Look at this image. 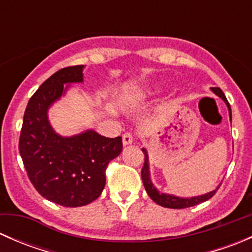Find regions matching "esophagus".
Here are the masks:
<instances>
[{
	"instance_id": "esophagus-1",
	"label": "esophagus",
	"mask_w": 252,
	"mask_h": 252,
	"mask_svg": "<svg viewBox=\"0 0 252 252\" xmlns=\"http://www.w3.org/2000/svg\"><path fill=\"white\" fill-rule=\"evenodd\" d=\"M122 139H123V145H124V146H126V145L133 144V141H134L133 135H131L130 133L123 134V136H122Z\"/></svg>"
}]
</instances>
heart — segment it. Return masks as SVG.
I'll list each match as a JSON object with an SVG mask.
<instances>
[{
  "mask_svg": "<svg viewBox=\"0 0 252 252\" xmlns=\"http://www.w3.org/2000/svg\"><path fill=\"white\" fill-rule=\"evenodd\" d=\"M159 86L157 85V84H151V85H145L144 88H140L139 90H136L135 93L131 94V96H129V97H126L128 100H139V101H142V100H147V98H150L151 96L156 95L157 91H158Z\"/></svg>",
  "mask_w": 252,
  "mask_h": 252,
  "instance_id": "obj_1",
  "label": "heart"
}]
</instances>
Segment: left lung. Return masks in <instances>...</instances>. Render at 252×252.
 <instances>
[{"label":"left lung","mask_w":252,"mask_h":252,"mask_svg":"<svg viewBox=\"0 0 252 252\" xmlns=\"http://www.w3.org/2000/svg\"><path fill=\"white\" fill-rule=\"evenodd\" d=\"M211 91H212L215 95H217L218 97L222 98L224 101V103L227 105L228 107V112H229V118L230 122H232V110H230V105L228 102L227 97L223 94V91L220 90V88H211ZM142 152L145 155V162H144V167L141 169V178H142V183H144L145 190H146L147 195L156 202L157 205L163 206V207L167 208H187V207H191V206H196L201 202L207 201L208 199L213 196L216 194V191L218 190V188L220 187V184L216 188L215 190L212 191L207 192V194L200 195V196H192V197H179L175 196V195L172 194H166V192H161L151 182V178H150V166H149V155H147V151L145 147H142Z\"/></svg>","instance_id":"obj_1"}]
</instances>
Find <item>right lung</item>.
Segmentation results:
<instances>
[{
	"mask_svg": "<svg viewBox=\"0 0 252 252\" xmlns=\"http://www.w3.org/2000/svg\"><path fill=\"white\" fill-rule=\"evenodd\" d=\"M84 65L60 69L41 84L25 108L19 152L30 182L48 201L79 207L97 199L106 168L123 149L121 136L106 138L93 129L73 136L56 133L48 110L73 83H83Z\"/></svg>",
	"mask_w": 252,
	"mask_h": 252,
	"instance_id": "obj_1",
	"label": "right lung"
}]
</instances>
